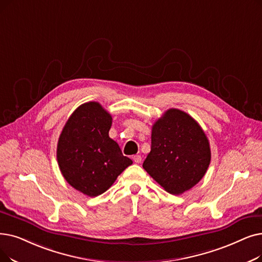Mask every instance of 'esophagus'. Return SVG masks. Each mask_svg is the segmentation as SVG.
I'll use <instances>...</instances> for the list:
<instances>
[{
	"mask_svg": "<svg viewBox=\"0 0 262 262\" xmlns=\"http://www.w3.org/2000/svg\"><path fill=\"white\" fill-rule=\"evenodd\" d=\"M133 159H134V162H135L136 164L141 163V156H140V155H134Z\"/></svg>",
	"mask_w": 262,
	"mask_h": 262,
	"instance_id": "34e87169",
	"label": "esophagus"
}]
</instances>
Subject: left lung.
I'll return each mask as SVG.
<instances>
[{
  "mask_svg": "<svg viewBox=\"0 0 262 262\" xmlns=\"http://www.w3.org/2000/svg\"><path fill=\"white\" fill-rule=\"evenodd\" d=\"M210 143L196 120L171 108L152 126L151 151L142 167L166 191L183 194L206 174Z\"/></svg>",
  "mask_w": 262,
  "mask_h": 262,
  "instance_id": "obj_1",
  "label": "left lung"
}]
</instances>
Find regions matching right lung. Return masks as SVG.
Returning <instances> with one entry per match:
<instances>
[{
    "label": "right lung",
    "instance_id": "1",
    "mask_svg": "<svg viewBox=\"0 0 262 262\" xmlns=\"http://www.w3.org/2000/svg\"><path fill=\"white\" fill-rule=\"evenodd\" d=\"M112 117L96 101L79 106L67 120L56 147V158L67 183L82 194L105 192L133 164L109 137Z\"/></svg>",
    "mask_w": 262,
    "mask_h": 262
}]
</instances>
